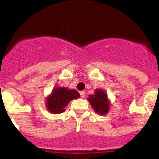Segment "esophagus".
I'll list each match as a JSON object with an SVG mask.
<instances>
[{
	"instance_id": "obj_1",
	"label": "esophagus",
	"mask_w": 159,
	"mask_h": 159,
	"mask_svg": "<svg viewBox=\"0 0 159 159\" xmlns=\"http://www.w3.org/2000/svg\"><path fill=\"white\" fill-rule=\"evenodd\" d=\"M80 95H81V98H84V95H85V92H84V91H80Z\"/></svg>"
}]
</instances>
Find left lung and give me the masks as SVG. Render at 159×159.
<instances>
[{"instance_id": "left-lung-1", "label": "left lung", "mask_w": 159, "mask_h": 159, "mask_svg": "<svg viewBox=\"0 0 159 159\" xmlns=\"http://www.w3.org/2000/svg\"><path fill=\"white\" fill-rule=\"evenodd\" d=\"M89 102L96 113L100 115H106L110 108V102L108 95L105 91L102 89H96L94 94H90Z\"/></svg>"}]
</instances>
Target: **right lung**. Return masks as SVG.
Returning <instances> with one entry per match:
<instances>
[{"label": "right lung", "mask_w": 159, "mask_h": 159, "mask_svg": "<svg viewBox=\"0 0 159 159\" xmlns=\"http://www.w3.org/2000/svg\"><path fill=\"white\" fill-rule=\"evenodd\" d=\"M79 93L74 89L65 87H57L46 98V107L52 114H61L65 111V108L71 100L78 98Z\"/></svg>", "instance_id": "add662e5"}]
</instances>
